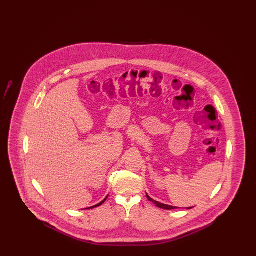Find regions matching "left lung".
<instances>
[{
  "label": "left lung",
  "mask_w": 256,
  "mask_h": 256,
  "mask_svg": "<svg viewBox=\"0 0 256 256\" xmlns=\"http://www.w3.org/2000/svg\"><path fill=\"white\" fill-rule=\"evenodd\" d=\"M146 198H148V200H150V202H154L156 206L159 207V208H162V209H166V210H172V209H176V208H178V207L174 206H167V204H160L158 202H156V200H152L150 196H148L146 195ZM192 207H189L188 209H191Z\"/></svg>",
  "instance_id": "8db88e82"
}]
</instances>
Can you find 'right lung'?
I'll return each mask as SVG.
<instances>
[{
  "mask_svg": "<svg viewBox=\"0 0 256 256\" xmlns=\"http://www.w3.org/2000/svg\"><path fill=\"white\" fill-rule=\"evenodd\" d=\"M108 196H106V198H104V200H102V202H100V204H96V206H92V207H89V208H86V209H91V208H95V207H98V206H102V204H104V202H106V198H108Z\"/></svg>",
  "mask_w": 256,
  "mask_h": 256,
  "instance_id": "add662e5",
  "label": "right lung"
}]
</instances>
